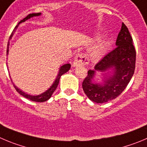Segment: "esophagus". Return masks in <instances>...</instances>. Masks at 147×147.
Instances as JSON below:
<instances>
[{"instance_id":"obj_1","label":"esophagus","mask_w":147,"mask_h":147,"mask_svg":"<svg viewBox=\"0 0 147 147\" xmlns=\"http://www.w3.org/2000/svg\"><path fill=\"white\" fill-rule=\"evenodd\" d=\"M89 63V59L84 53H78L75 57L73 62V67L78 65H87Z\"/></svg>"}]
</instances>
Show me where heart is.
I'll return each instance as SVG.
<instances>
[{
	"label": "heart",
	"mask_w": 147,
	"mask_h": 147,
	"mask_svg": "<svg viewBox=\"0 0 147 147\" xmlns=\"http://www.w3.org/2000/svg\"><path fill=\"white\" fill-rule=\"evenodd\" d=\"M108 45H109V40H104L100 41L98 44L91 50L90 57L93 59H97L100 58L106 51Z\"/></svg>",
	"instance_id": "heart-1"
}]
</instances>
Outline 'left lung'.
<instances>
[{
    "mask_svg": "<svg viewBox=\"0 0 147 147\" xmlns=\"http://www.w3.org/2000/svg\"><path fill=\"white\" fill-rule=\"evenodd\" d=\"M116 47L107 53L94 67V70L89 69L83 80L82 86L88 98L98 104L115 99L122 94L134 75L136 67V52L133 44V38L124 23L116 40ZM114 69V74L106 78L104 86L91 82L96 71H105Z\"/></svg>",
    "mask_w": 147,
    "mask_h": 147,
    "instance_id": "obj_1",
    "label": "left lung"
}]
</instances>
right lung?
I'll list each match as a JSON object with an SVG mask.
<instances>
[{"label":"right lung","instance_id":"1","mask_svg":"<svg viewBox=\"0 0 147 147\" xmlns=\"http://www.w3.org/2000/svg\"><path fill=\"white\" fill-rule=\"evenodd\" d=\"M41 13H30V14L27 15V16H26L25 18H24L22 20H21V21L19 22V24H20V23L26 21L27 20H28V19H30V17H32V16H39V15H40ZM18 26V25H17ZM17 26H16L15 27V28L13 29V32H12V33L11 34L10 37H9V42H8V46H7V50H6V54H8V53H9V40L11 38L12 35H13V32H15V30L16 29V27H17ZM71 67V65L69 64H64V65H63L62 67H61V68H60L59 69V72L58 75H57V78H56V80H55L54 83H53V85H52L51 86L50 88L49 89V90H47L46 91V92H44L43 94H40V95H38V96H31V95H28V94H25V93H24L23 91H22L21 90H20V89L18 88H16V86H14L15 89H16V90L17 91L19 94H21L22 96H23L24 97H25L26 98H28V99L31 100V101H37V102H43V101H47V100H49V98H51V96H52V94H53V93L54 92V90L57 89V86H58L59 84V79H60V77L61 76V75H63V74H64L65 72H67V71L69 70V69H70Z\"/></svg>","mask_w":147,"mask_h":147}]
</instances>
